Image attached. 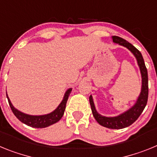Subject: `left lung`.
<instances>
[{
	"label": "left lung",
	"instance_id": "left-lung-1",
	"mask_svg": "<svg viewBox=\"0 0 157 157\" xmlns=\"http://www.w3.org/2000/svg\"><path fill=\"white\" fill-rule=\"evenodd\" d=\"M112 38L113 42L117 43L119 45H123V46L128 48L135 56L141 75V93H140L139 97H138V100H137L134 106L131 107L127 112H123L122 114L115 116V117H106V116H103L99 114L96 110L93 97L91 95L90 97V103L93 116H94L95 120H97V122L99 123L100 125L110 129H122L129 127L138 120V118L139 117L141 112H143L145 107L146 106L148 96H149L148 71H147L142 55L138 49H137L134 45H131L130 43H129L128 41L122 38V37H118V36H112Z\"/></svg>",
	"mask_w": 157,
	"mask_h": 157
}]
</instances>
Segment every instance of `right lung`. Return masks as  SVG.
Instances as JSON below:
<instances>
[{"label":"right lung","instance_id":"add662e5","mask_svg":"<svg viewBox=\"0 0 157 157\" xmlns=\"http://www.w3.org/2000/svg\"><path fill=\"white\" fill-rule=\"evenodd\" d=\"M71 90L72 89L70 88L66 91L61 103L59 104V106L53 112L47 115H42V116H30V115L25 114L23 112L17 110L16 108H14L12 104L11 103V101L8 97L7 93L6 95L12 112L19 121H21L22 123H23L26 125L34 127V128H45V127H47L48 126L52 125L54 123H57L61 119L62 116H63V113H64L67 101V99H68V97Z\"/></svg>","mask_w":157,"mask_h":157}]
</instances>
